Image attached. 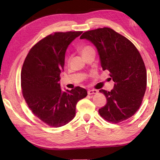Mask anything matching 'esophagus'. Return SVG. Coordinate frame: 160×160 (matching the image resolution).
Masks as SVG:
<instances>
[{
  "mask_svg": "<svg viewBox=\"0 0 160 160\" xmlns=\"http://www.w3.org/2000/svg\"><path fill=\"white\" fill-rule=\"evenodd\" d=\"M98 91L95 90V89H89L88 91V95H92V94H96L98 93Z\"/></svg>",
  "mask_w": 160,
  "mask_h": 160,
  "instance_id": "34e87169",
  "label": "esophagus"
}]
</instances>
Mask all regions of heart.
<instances>
[{"mask_svg":"<svg viewBox=\"0 0 160 160\" xmlns=\"http://www.w3.org/2000/svg\"><path fill=\"white\" fill-rule=\"evenodd\" d=\"M92 50H94V49L90 46H88V45L83 46V47H82L81 48V52L82 55H83L85 54V53L88 52H89L90 51H92Z\"/></svg>","mask_w":160,"mask_h":160,"instance_id":"obj_1","label":"heart"}]
</instances>
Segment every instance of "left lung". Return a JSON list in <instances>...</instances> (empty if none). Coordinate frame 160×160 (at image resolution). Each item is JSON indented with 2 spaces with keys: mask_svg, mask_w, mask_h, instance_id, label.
I'll return each instance as SVG.
<instances>
[{
  "mask_svg": "<svg viewBox=\"0 0 160 160\" xmlns=\"http://www.w3.org/2000/svg\"><path fill=\"white\" fill-rule=\"evenodd\" d=\"M98 49L101 65L114 81L111 91L99 90L107 103L99 109L101 117L117 123L133 116L139 108L146 90L147 72L139 52L127 38L110 28L85 32L80 37Z\"/></svg>",
  "mask_w": 160,
  "mask_h": 160,
  "instance_id": "1",
  "label": "left lung"
}]
</instances>
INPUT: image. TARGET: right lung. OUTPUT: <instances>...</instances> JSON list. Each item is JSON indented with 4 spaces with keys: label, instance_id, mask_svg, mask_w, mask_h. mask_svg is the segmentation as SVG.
<instances>
[{
    "label": "right lung",
    "instance_id": "add662e5",
    "mask_svg": "<svg viewBox=\"0 0 160 160\" xmlns=\"http://www.w3.org/2000/svg\"><path fill=\"white\" fill-rule=\"evenodd\" d=\"M82 32H58L48 35L31 48L24 61V98L32 113L51 127H61L71 122L77 102L88 95L87 90L80 87L62 91L59 83L67 47Z\"/></svg>",
    "mask_w": 160,
    "mask_h": 160
}]
</instances>
